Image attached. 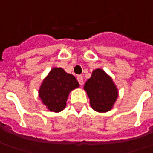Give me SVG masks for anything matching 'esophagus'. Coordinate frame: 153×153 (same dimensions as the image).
<instances>
[{"label":"esophagus","mask_w":153,"mask_h":153,"mask_svg":"<svg viewBox=\"0 0 153 153\" xmlns=\"http://www.w3.org/2000/svg\"><path fill=\"white\" fill-rule=\"evenodd\" d=\"M77 79H78V81L79 83V85H83V84H84L83 76H82V75H78V76H77Z\"/></svg>","instance_id":"obj_1"}]
</instances>
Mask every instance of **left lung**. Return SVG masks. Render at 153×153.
Here are the masks:
<instances>
[{
  "instance_id": "left-lung-1",
  "label": "left lung",
  "mask_w": 153,
  "mask_h": 153,
  "mask_svg": "<svg viewBox=\"0 0 153 153\" xmlns=\"http://www.w3.org/2000/svg\"><path fill=\"white\" fill-rule=\"evenodd\" d=\"M91 108L100 113L109 111L118 97V90L102 69H96L85 85Z\"/></svg>"
}]
</instances>
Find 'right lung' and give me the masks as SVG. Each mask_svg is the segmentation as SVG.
<instances>
[{"label": "right lung", "mask_w": 153, "mask_h": 153, "mask_svg": "<svg viewBox=\"0 0 153 153\" xmlns=\"http://www.w3.org/2000/svg\"><path fill=\"white\" fill-rule=\"evenodd\" d=\"M79 86L75 77L61 68H54L40 86V97L51 112H60L66 107L68 94Z\"/></svg>", "instance_id": "obj_1"}]
</instances>
